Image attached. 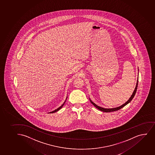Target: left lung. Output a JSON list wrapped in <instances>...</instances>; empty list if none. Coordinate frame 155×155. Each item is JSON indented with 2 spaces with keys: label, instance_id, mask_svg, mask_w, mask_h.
<instances>
[{
  "label": "left lung",
  "instance_id": "8db88e82",
  "mask_svg": "<svg viewBox=\"0 0 155 155\" xmlns=\"http://www.w3.org/2000/svg\"><path fill=\"white\" fill-rule=\"evenodd\" d=\"M137 85H138V78H137V84H136L135 89H134V93H133V94H132L131 96L130 97L129 99L128 100V101H127L126 103H124V104L121 105V106H120V107H115V108H112V109H104V108L101 107H99V106H98V105L96 104L95 103H94L91 99L89 100H90V101H91V103H92L93 105H94V107H96L97 109H98V110H101V111L104 112H114V111H116V110H119L121 109V108H123V107H125V105H126L127 104L129 103L130 102H131L132 99L134 98V97L135 96V93H136L137 91Z\"/></svg>",
  "mask_w": 155,
  "mask_h": 155
}]
</instances>
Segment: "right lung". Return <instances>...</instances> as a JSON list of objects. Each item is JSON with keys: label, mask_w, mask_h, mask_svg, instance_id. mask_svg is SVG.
Returning <instances> with one entry per match:
<instances>
[{"label": "right lung", "mask_w": 155, "mask_h": 155, "mask_svg": "<svg viewBox=\"0 0 155 155\" xmlns=\"http://www.w3.org/2000/svg\"><path fill=\"white\" fill-rule=\"evenodd\" d=\"M65 102H66V100H65V101L64 102V103H63L62 104V105H61V107H59L57 109H56V110H53V111H52V112H50V113H54L56 112H57V111H58L60 109H61V107H62L63 106H64V103H65Z\"/></svg>", "instance_id": "add662e5"}]
</instances>
